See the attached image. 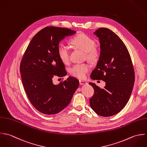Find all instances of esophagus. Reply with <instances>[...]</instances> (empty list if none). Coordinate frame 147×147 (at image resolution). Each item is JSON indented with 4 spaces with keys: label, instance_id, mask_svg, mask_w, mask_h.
<instances>
[{
    "label": "esophagus",
    "instance_id": "34e87169",
    "mask_svg": "<svg viewBox=\"0 0 147 147\" xmlns=\"http://www.w3.org/2000/svg\"><path fill=\"white\" fill-rule=\"evenodd\" d=\"M80 85H86L88 84V82H86L85 81H82V80H80Z\"/></svg>",
    "mask_w": 147,
    "mask_h": 147
}]
</instances>
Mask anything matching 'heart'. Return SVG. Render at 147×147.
<instances>
[{"instance_id":"b5f03b06","label":"heart","mask_w":147,"mask_h":147,"mask_svg":"<svg viewBox=\"0 0 147 147\" xmlns=\"http://www.w3.org/2000/svg\"><path fill=\"white\" fill-rule=\"evenodd\" d=\"M70 44L80 50L85 52L86 58L89 61L94 62L99 56V52L94 47L95 41L94 39L85 33H80L74 36L71 40ZM57 54L59 58L65 63H68L70 60V53L68 48L63 44H59L57 48ZM90 70L88 63H78L74 65L70 69L71 74L77 78L83 79Z\"/></svg>"}]
</instances>
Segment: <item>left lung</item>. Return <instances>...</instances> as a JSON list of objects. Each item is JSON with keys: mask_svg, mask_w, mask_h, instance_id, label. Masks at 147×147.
I'll list each match as a JSON object with an SVG mask.
<instances>
[{"mask_svg": "<svg viewBox=\"0 0 147 147\" xmlns=\"http://www.w3.org/2000/svg\"><path fill=\"white\" fill-rule=\"evenodd\" d=\"M94 34L99 38V59L90 77L106 82L104 88L94 83L90 99L91 109L99 115L108 117L119 113L127 103L135 82V71L129 52L120 37L106 28H99Z\"/></svg>", "mask_w": 147, "mask_h": 147, "instance_id": "obj_1", "label": "left lung"}]
</instances>
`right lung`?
<instances>
[{"instance_id": "add662e5", "label": "right lung", "mask_w": 147, "mask_h": 147, "mask_svg": "<svg viewBox=\"0 0 147 147\" xmlns=\"http://www.w3.org/2000/svg\"><path fill=\"white\" fill-rule=\"evenodd\" d=\"M76 32L68 28L47 27L33 37L22 59L20 71L24 90L30 103L42 114L52 115L62 111L79 86V81L73 77L58 85L52 81L55 76L67 74L57 54L59 42Z\"/></svg>"}]
</instances>
